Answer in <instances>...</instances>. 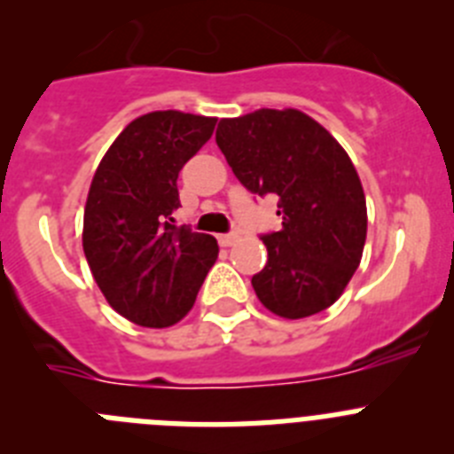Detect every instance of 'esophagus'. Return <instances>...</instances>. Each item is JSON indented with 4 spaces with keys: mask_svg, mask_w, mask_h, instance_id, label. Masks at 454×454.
I'll list each match as a JSON object with an SVG mask.
<instances>
[{
    "mask_svg": "<svg viewBox=\"0 0 454 454\" xmlns=\"http://www.w3.org/2000/svg\"><path fill=\"white\" fill-rule=\"evenodd\" d=\"M236 240H239V234H220L218 236V243L223 247H230V246H234Z\"/></svg>",
    "mask_w": 454,
    "mask_h": 454,
    "instance_id": "1",
    "label": "esophagus"
}]
</instances>
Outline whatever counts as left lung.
I'll list each match as a JSON object with an SVG mask.
<instances>
[{
  "label": "left lung",
  "mask_w": 454,
  "mask_h": 454,
  "mask_svg": "<svg viewBox=\"0 0 454 454\" xmlns=\"http://www.w3.org/2000/svg\"><path fill=\"white\" fill-rule=\"evenodd\" d=\"M215 143L250 192L277 198L282 230L263 234L268 262L256 298L282 318H307L340 298L362 262L366 198L330 131L295 108L220 120Z\"/></svg>",
  "instance_id": "1"
}]
</instances>
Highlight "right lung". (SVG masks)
Listing matches in <instances>:
<instances>
[{
  "instance_id": "add662e5",
  "label": "right lung",
  "mask_w": 454,
  "mask_h": 454,
  "mask_svg": "<svg viewBox=\"0 0 454 454\" xmlns=\"http://www.w3.org/2000/svg\"><path fill=\"white\" fill-rule=\"evenodd\" d=\"M215 118L154 111L124 127L95 170L83 254L108 304L143 327H170L195 304L218 259L214 236L175 227L177 177Z\"/></svg>"
}]
</instances>
